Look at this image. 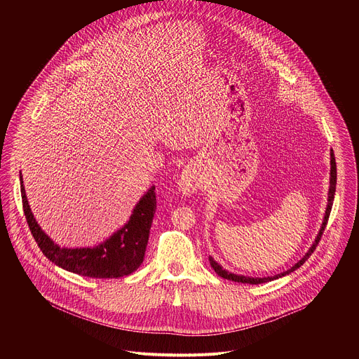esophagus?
Masks as SVG:
<instances>
[{
  "instance_id": "obj_1",
  "label": "esophagus",
  "mask_w": 359,
  "mask_h": 359,
  "mask_svg": "<svg viewBox=\"0 0 359 359\" xmlns=\"http://www.w3.org/2000/svg\"><path fill=\"white\" fill-rule=\"evenodd\" d=\"M198 188H199V178H198L196 170H194L192 167H187L181 172L180 181H178V189L184 195L191 196V195L198 192Z\"/></svg>"
}]
</instances>
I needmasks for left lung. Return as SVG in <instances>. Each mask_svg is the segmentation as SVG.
Masks as SVG:
<instances>
[{"label": "left lung", "mask_w": 359, "mask_h": 359, "mask_svg": "<svg viewBox=\"0 0 359 359\" xmlns=\"http://www.w3.org/2000/svg\"><path fill=\"white\" fill-rule=\"evenodd\" d=\"M336 180H337V168H336V158H334V154L333 151H330V187H329V199H327V207H326V211H325V217H323V222H322V226L319 229V233L318 236L315 238V242L312 243V246L309 248L306 256L303 257L297 264H294L290 269L282 272V273H278V275H273V276H266V278H250V276H243V275H236V273H231L228 271H225L218 262H215L211 257L208 258L210 261V265L211 268L215 271V273L224 279H228V280H233V282H239V283H250V285H259V283H265V282H271L273 279H278V278H282L285 275H289L290 272L296 271L297 268H300L306 261H307L309 256L313 253V250L316 249L320 238H322V233L326 228V224H327V219H329V215H330V211H332V205H333V201H334V192H336Z\"/></svg>", "instance_id": "left-lung-1"}]
</instances>
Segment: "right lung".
Segmentation results:
<instances>
[{"instance_id": "1", "label": "right lung", "mask_w": 359, "mask_h": 359, "mask_svg": "<svg viewBox=\"0 0 359 359\" xmlns=\"http://www.w3.org/2000/svg\"><path fill=\"white\" fill-rule=\"evenodd\" d=\"M20 182L23 211L32 235L43 255L53 264L73 273L98 279L127 276L140 268L145 257L157 203L154 187L137 203L128 222L103 243L95 248L66 249L53 243L37 224L26 198L22 174Z\"/></svg>"}]
</instances>
